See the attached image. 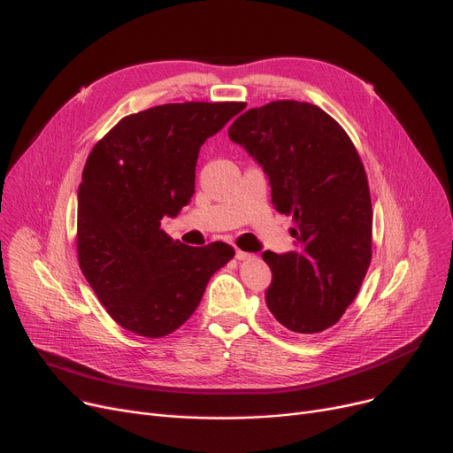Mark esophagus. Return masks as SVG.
Wrapping results in <instances>:
<instances>
[{
	"mask_svg": "<svg viewBox=\"0 0 453 453\" xmlns=\"http://www.w3.org/2000/svg\"><path fill=\"white\" fill-rule=\"evenodd\" d=\"M239 260H251L253 255L248 253V251H242V250H236V255H234Z\"/></svg>",
	"mask_w": 453,
	"mask_h": 453,
	"instance_id": "obj_1",
	"label": "esophagus"
}]
</instances>
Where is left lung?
<instances>
[{
	"label": "left lung",
	"instance_id": "obj_1",
	"mask_svg": "<svg viewBox=\"0 0 453 453\" xmlns=\"http://www.w3.org/2000/svg\"><path fill=\"white\" fill-rule=\"evenodd\" d=\"M229 137L263 165L275 211L296 224V251L263 255L273 273L270 312L297 334H319L358 296L372 258L362 157L336 119L299 101L250 108L234 119Z\"/></svg>",
	"mask_w": 453,
	"mask_h": 453
}]
</instances>
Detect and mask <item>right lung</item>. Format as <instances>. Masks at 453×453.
Returning <instances> with one entry per match:
<instances>
[{"label":"right lung","mask_w":453,"mask_h":453,"mask_svg":"<svg viewBox=\"0 0 453 453\" xmlns=\"http://www.w3.org/2000/svg\"><path fill=\"white\" fill-rule=\"evenodd\" d=\"M246 103H173L123 117L88 156L79 187L77 257L110 318L132 334H173L198 308L226 242L190 248L161 229L195 193L203 141Z\"/></svg>","instance_id":"obj_1"}]
</instances>
